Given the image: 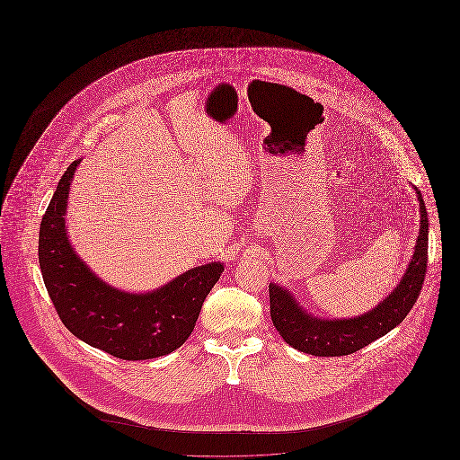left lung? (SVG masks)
Instances as JSON below:
<instances>
[{"instance_id": "1", "label": "left lung", "mask_w": 460, "mask_h": 460, "mask_svg": "<svg viewBox=\"0 0 460 460\" xmlns=\"http://www.w3.org/2000/svg\"><path fill=\"white\" fill-rule=\"evenodd\" d=\"M420 231L411 265L394 293L371 312L343 321H324L306 315L283 288L269 285L270 317L279 334L293 349L315 357H341L362 350L374 340L396 328L419 298L428 270V212L417 191Z\"/></svg>"}]
</instances>
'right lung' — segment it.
I'll return each instance as SVG.
<instances>
[{
    "mask_svg": "<svg viewBox=\"0 0 460 460\" xmlns=\"http://www.w3.org/2000/svg\"><path fill=\"white\" fill-rule=\"evenodd\" d=\"M79 160L68 165L40 229V265L53 306L74 336L122 360H146L179 349L224 267H195L145 295L113 289L74 253L66 233V197Z\"/></svg>",
    "mask_w": 460,
    "mask_h": 460,
    "instance_id": "1",
    "label": "right lung"
}]
</instances>
